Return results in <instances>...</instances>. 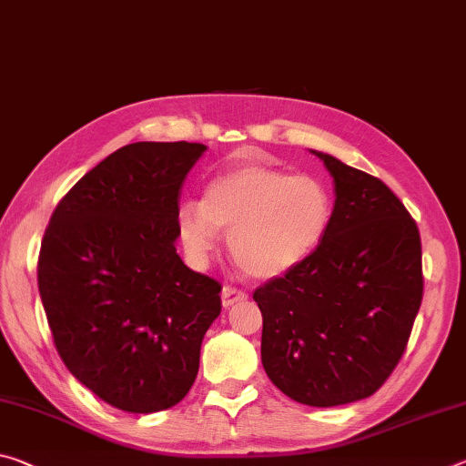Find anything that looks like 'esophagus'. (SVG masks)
Wrapping results in <instances>:
<instances>
[{"label":"esophagus","mask_w":466,"mask_h":466,"mask_svg":"<svg viewBox=\"0 0 466 466\" xmlns=\"http://www.w3.org/2000/svg\"><path fill=\"white\" fill-rule=\"evenodd\" d=\"M247 300V292L240 290V288H232V286H224L221 290V305L224 307H232L236 302Z\"/></svg>","instance_id":"1"}]
</instances>
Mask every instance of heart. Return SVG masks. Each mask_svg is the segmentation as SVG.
Listing matches in <instances>:
<instances>
[{
	"label": "heart",
	"mask_w": 466,
	"mask_h": 466,
	"mask_svg": "<svg viewBox=\"0 0 466 466\" xmlns=\"http://www.w3.org/2000/svg\"><path fill=\"white\" fill-rule=\"evenodd\" d=\"M178 236L184 253L201 265L230 234L234 263L250 278L273 279L311 257L331 219L328 188L313 176L247 164L218 174L203 201L180 203Z\"/></svg>",
	"instance_id": "b5f03b06"
}]
</instances>
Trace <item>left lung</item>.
<instances>
[{
    "instance_id": "1",
    "label": "left lung",
    "mask_w": 466,
    "mask_h": 466,
    "mask_svg": "<svg viewBox=\"0 0 466 466\" xmlns=\"http://www.w3.org/2000/svg\"><path fill=\"white\" fill-rule=\"evenodd\" d=\"M329 228L311 257L257 288L261 363L273 386L309 406L363 400L400 360L423 299L420 236L392 190L328 153Z\"/></svg>"
}]
</instances>
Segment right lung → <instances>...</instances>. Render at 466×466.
I'll return each mask as SVG.
<instances>
[{
	"mask_svg": "<svg viewBox=\"0 0 466 466\" xmlns=\"http://www.w3.org/2000/svg\"><path fill=\"white\" fill-rule=\"evenodd\" d=\"M201 143H132L86 172L41 242L39 294L64 365L103 402L157 412L188 394L221 286L176 253Z\"/></svg>",
	"mask_w": 466,
	"mask_h": 466,
	"instance_id": "add662e5",
	"label": "right lung"
}]
</instances>
